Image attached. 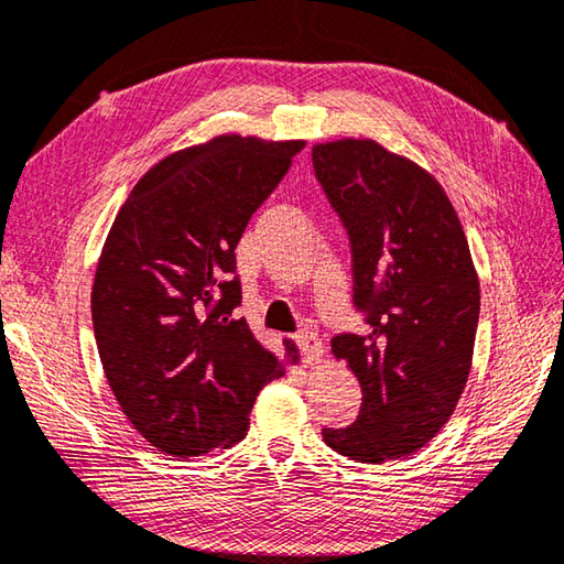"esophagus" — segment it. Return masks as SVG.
<instances>
[{"label": "esophagus", "mask_w": 564, "mask_h": 564, "mask_svg": "<svg viewBox=\"0 0 564 564\" xmlns=\"http://www.w3.org/2000/svg\"><path fill=\"white\" fill-rule=\"evenodd\" d=\"M297 347H301V355H303V361L311 367V364H319L323 361V341L317 339L315 333H301L295 337Z\"/></svg>", "instance_id": "34e87169"}]
</instances>
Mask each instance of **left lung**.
I'll return each instance as SVG.
<instances>
[{"mask_svg": "<svg viewBox=\"0 0 564 564\" xmlns=\"http://www.w3.org/2000/svg\"><path fill=\"white\" fill-rule=\"evenodd\" d=\"M315 178L351 245L355 305L369 333H341L333 355L355 371L361 411L323 440L381 465L425 447L467 386L479 279L459 217L433 175L371 139L313 147Z\"/></svg>", "mask_w": 564, "mask_h": 564, "instance_id": "left-lung-1", "label": "left lung"}]
</instances>
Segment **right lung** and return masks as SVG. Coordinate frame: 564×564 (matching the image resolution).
I'll use <instances>...</instances> for the list:
<instances>
[{"label": "right lung", "mask_w": 564, "mask_h": 564, "mask_svg": "<svg viewBox=\"0 0 564 564\" xmlns=\"http://www.w3.org/2000/svg\"><path fill=\"white\" fill-rule=\"evenodd\" d=\"M303 147L225 134L175 151L109 229L93 283L97 351L129 423L165 455L237 445L259 391L283 377L235 315V249ZM283 345L297 361L293 341Z\"/></svg>", "instance_id": "1"}]
</instances>
